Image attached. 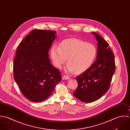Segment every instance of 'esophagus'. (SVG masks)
I'll return each mask as SVG.
<instances>
[{
    "label": "esophagus",
    "instance_id": "esophagus-1",
    "mask_svg": "<svg viewBox=\"0 0 130 130\" xmlns=\"http://www.w3.org/2000/svg\"><path fill=\"white\" fill-rule=\"evenodd\" d=\"M69 77L68 76H67V75H63L62 76V79H65V80H68L69 79Z\"/></svg>",
    "mask_w": 130,
    "mask_h": 130
}]
</instances>
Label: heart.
<instances>
[{
	"mask_svg": "<svg viewBox=\"0 0 130 130\" xmlns=\"http://www.w3.org/2000/svg\"><path fill=\"white\" fill-rule=\"evenodd\" d=\"M97 54L95 47L81 40L72 38L63 41L53 46L51 57L54 65L61 68L67 58L68 63L65 68L67 73H81L87 70L94 62Z\"/></svg>",
	"mask_w": 130,
	"mask_h": 130,
	"instance_id": "heart-1",
	"label": "heart"
}]
</instances>
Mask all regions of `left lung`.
Here are the masks:
<instances>
[{
  "instance_id": "8db88e82",
  "label": "left lung",
  "mask_w": 130,
  "mask_h": 130,
  "mask_svg": "<svg viewBox=\"0 0 130 130\" xmlns=\"http://www.w3.org/2000/svg\"><path fill=\"white\" fill-rule=\"evenodd\" d=\"M98 42L97 59L84 72L76 77L78 86L73 92L78 100L91 103L107 91L116 69L115 57L109 44L96 32H92Z\"/></svg>"
}]
</instances>
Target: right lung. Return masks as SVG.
<instances>
[{
    "instance_id": "add662e5",
    "label": "right lung",
    "mask_w": 130,
    "mask_h": 130,
    "mask_svg": "<svg viewBox=\"0 0 130 130\" xmlns=\"http://www.w3.org/2000/svg\"><path fill=\"white\" fill-rule=\"evenodd\" d=\"M55 33L49 30H32L16 51L14 79L24 96L32 102L47 99L61 81V72L52 66L48 54Z\"/></svg>"
}]
</instances>
